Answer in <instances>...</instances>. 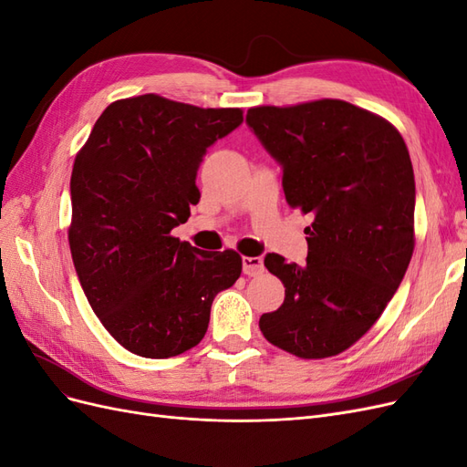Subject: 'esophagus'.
I'll list each match as a JSON object with an SVG mask.
<instances>
[{"label":"esophagus","instance_id":"obj_1","mask_svg":"<svg viewBox=\"0 0 467 467\" xmlns=\"http://www.w3.org/2000/svg\"><path fill=\"white\" fill-rule=\"evenodd\" d=\"M265 271V265L261 257H244V273L247 276H257Z\"/></svg>","mask_w":467,"mask_h":467}]
</instances>
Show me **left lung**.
Here are the masks:
<instances>
[{
    "label": "left lung",
    "instance_id": "1",
    "mask_svg": "<svg viewBox=\"0 0 467 467\" xmlns=\"http://www.w3.org/2000/svg\"><path fill=\"white\" fill-rule=\"evenodd\" d=\"M245 120L280 163L286 202L314 216L304 266L265 257L286 290L259 327L294 357H335L378 321L411 261V158L391 122L341 99L253 107Z\"/></svg>",
    "mask_w": 467,
    "mask_h": 467
}]
</instances>
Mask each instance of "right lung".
Returning a JSON list of instances; mask_svg holds the SVG:
<instances>
[{
	"mask_svg": "<svg viewBox=\"0 0 467 467\" xmlns=\"http://www.w3.org/2000/svg\"><path fill=\"white\" fill-rule=\"evenodd\" d=\"M242 122V109L155 93L119 99L76 155L67 230L76 273L103 327L138 357L199 345L216 294L242 275L235 251H201L171 235L201 199L206 148Z\"/></svg>",
	"mask_w": 467,
	"mask_h": 467,
	"instance_id": "add662e5",
	"label": "right lung"
}]
</instances>
